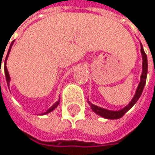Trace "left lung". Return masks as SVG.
Listing matches in <instances>:
<instances>
[{
    "label": "left lung",
    "instance_id": "1",
    "mask_svg": "<svg viewBox=\"0 0 155 155\" xmlns=\"http://www.w3.org/2000/svg\"><path fill=\"white\" fill-rule=\"evenodd\" d=\"M140 46L141 55H142V74H141L140 76V82L138 85V87H137L136 92H135V95L132 97V101L129 103V104L126 105L124 108L119 110H107V109H104V108L96 106V105L91 104L89 101H87L88 104L90 105L91 110L95 113L101 116L102 117L107 118V119H118V118L122 117L124 115L137 103V101L140 97L142 91L144 89V87H145V84H146V81H147V54L144 51L143 46H142L141 44Z\"/></svg>",
    "mask_w": 155,
    "mask_h": 155
}]
</instances>
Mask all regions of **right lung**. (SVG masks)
<instances>
[{"instance_id":"obj_1","label":"right lung","mask_w":155,"mask_h":155,"mask_svg":"<svg viewBox=\"0 0 155 155\" xmlns=\"http://www.w3.org/2000/svg\"><path fill=\"white\" fill-rule=\"evenodd\" d=\"M15 40L12 41L11 43V45H10V46H9V49L8 51V53H7V56H6V59H5V62H4V73H5V76H6V80H7V83H8V86H9V82H10V77H9V74H8V69H7V67H6V62H7V59H8V54H9V52H10V50H11V47H12V45H13V44H14ZM2 60V59H1ZM59 100H58L54 104L52 105L51 107H50L45 112H44V113L42 114V115H45V114H48L51 111H52L53 110H55L56 108H57V106L59 105Z\"/></svg>"}]
</instances>
